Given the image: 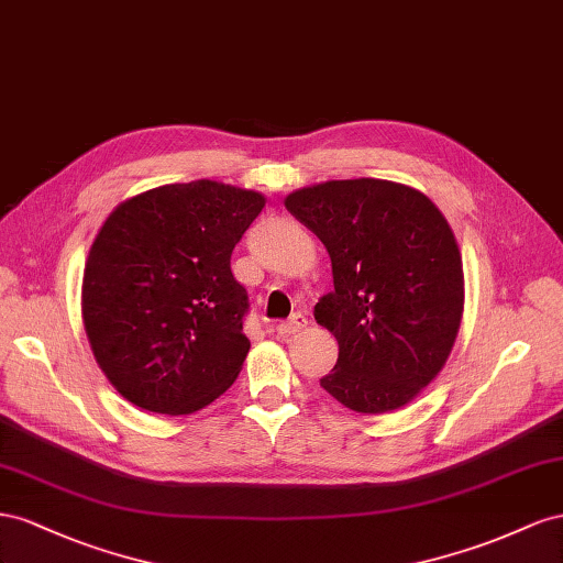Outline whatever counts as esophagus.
I'll use <instances>...</instances> for the list:
<instances>
[{"mask_svg": "<svg viewBox=\"0 0 563 563\" xmlns=\"http://www.w3.org/2000/svg\"><path fill=\"white\" fill-rule=\"evenodd\" d=\"M307 325H309V318L303 316V313H295L290 320H285V323H280V325L276 328V332H278L280 336H292V334H299Z\"/></svg>", "mask_w": 563, "mask_h": 563, "instance_id": "obj_1", "label": "esophagus"}]
</instances>
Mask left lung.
Wrapping results in <instances>:
<instances>
[{"label": "left lung", "instance_id": "obj_1", "mask_svg": "<svg viewBox=\"0 0 563 563\" xmlns=\"http://www.w3.org/2000/svg\"><path fill=\"white\" fill-rule=\"evenodd\" d=\"M285 207L320 238L334 290L316 323L340 356L320 379L349 410L408 406L451 356L464 311L462 254L451 223L422 190L342 179L292 190Z\"/></svg>", "mask_w": 563, "mask_h": 563}]
</instances>
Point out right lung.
<instances>
[{
    "label": "right lung",
    "mask_w": 563,
    "mask_h": 563,
    "mask_svg": "<svg viewBox=\"0 0 563 563\" xmlns=\"http://www.w3.org/2000/svg\"><path fill=\"white\" fill-rule=\"evenodd\" d=\"M264 205L256 190L198 179L108 214L85 264L82 320L96 363L130 404L190 415L235 382L250 340L231 252Z\"/></svg>",
    "instance_id": "add662e5"
}]
</instances>
